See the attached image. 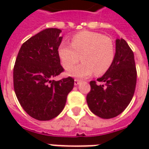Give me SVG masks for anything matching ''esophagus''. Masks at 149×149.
Masks as SVG:
<instances>
[{"mask_svg": "<svg viewBox=\"0 0 149 149\" xmlns=\"http://www.w3.org/2000/svg\"><path fill=\"white\" fill-rule=\"evenodd\" d=\"M81 83V81L80 80H78V79H75L74 80V84L75 85H78V84Z\"/></svg>", "mask_w": 149, "mask_h": 149, "instance_id": "1", "label": "esophagus"}]
</instances>
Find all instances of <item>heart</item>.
<instances>
[{"label": "heart", "instance_id": "1", "mask_svg": "<svg viewBox=\"0 0 149 149\" xmlns=\"http://www.w3.org/2000/svg\"><path fill=\"white\" fill-rule=\"evenodd\" d=\"M58 53L66 68H71L81 58L83 62L68 69L67 74L84 78L94 72L97 75H102L109 69L115 57V46L112 40L103 34L81 31L72 36L71 45L62 43Z\"/></svg>", "mask_w": 149, "mask_h": 149}]
</instances>
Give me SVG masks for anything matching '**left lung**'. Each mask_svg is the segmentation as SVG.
<instances>
[{"mask_svg": "<svg viewBox=\"0 0 149 149\" xmlns=\"http://www.w3.org/2000/svg\"><path fill=\"white\" fill-rule=\"evenodd\" d=\"M97 81H90L86 100L91 112L103 119L113 118L127 108L134 95L136 68L134 54L124 39L116 40V53L109 69Z\"/></svg>", "mask_w": 149, "mask_h": 149, "instance_id": "8db88e82", "label": "left lung"}]
</instances>
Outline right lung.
Segmentation results:
<instances>
[{"instance_id": "obj_1", "label": "right lung", "mask_w": 149, "mask_h": 149, "mask_svg": "<svg viewBox=\"0 0 149 149\" xmlns=\"http://www.w3.org/2000/svg\"><path fill=\"white\" fill-rule=\"evenodd\" d=\"M59 29H46L21 45L13 68V86L23 109L33 118L49 120L65 108L67 96L74 86L68 77L52 78L64 71L58 48L63 37Z\"/></svg>"}]
</instances>
